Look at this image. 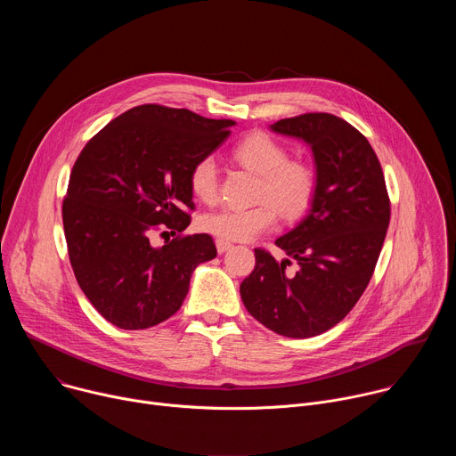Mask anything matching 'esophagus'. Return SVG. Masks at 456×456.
I'll return each mask as SVG.
<instances>
[{"label": "esophagus", "instance_id": "1", "mask_svg": "<svg viewBox=\"0 0 456 456\" xmlns=\"http://www.w3.org/2000/svg\"><path fill=\"white\" fill-rule=\"evenodd\" d=\"M232 248V243L231 241H225V240H216V250H218V254H224V252H227V250H231Z\"/></svg>", "mask_w": 456, "mask_h": 456}]
</instances>
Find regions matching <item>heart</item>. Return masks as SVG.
I'll use <instances>...</instances> for the list:
<instances>
[{
	"label": "heart",
	"mask_w": 456,
	"mask_h": 456,
	"mask_svg": "<svg viewBox=\"0 0 456 456\" xmlns=\"http://www.w3.org/2000/svg\"><path fill=\"white\" fill-rule=\"evenodd\" d=\"M234 159L254 175L262 176L257 200L248 209L224 208L202 216L200 227L225 241H247L276 224V209L287 220H296L310 208L317 180L310 166L289 160V150L265 134H250L234 150ZM189 185L194 197L211 204L218 197V164L204 157L191 167Z\"/></svg>",
	"instance_id": "heart-1"
}]
</instances>
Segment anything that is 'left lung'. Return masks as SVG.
<instances>
[{"label": "left lung", "instance_id": "1", "mask_svg": "<svg viewBox=\"0 0 456 456\" xmlns=\"http://www.w3.org/2000/svg\"><path fill=\"white\" fill-rule=\"evenodd\" d=\"M271 129L308 144L317 187L305 218L276 240L287 257L254 248L256 267L240 294L269 330L305 339L336 327L362 296L386 238L389 199L373 148L346 120L305 113ZM292 258L294 272L286 269Z\"/></svg>", "mask_w": 456, "mask_h": 456}]
</instances>
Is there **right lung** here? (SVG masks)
<instances>
[{
  "instance_id": "1",
  "label": "right lung",
  "mask_w": 456,
  "mask_h": 456,
  "mask_svg": "<svg viewBox=\"0 0 456 456\" xmlns=\"http://www.w3.org/2000/svg\"><path fill=\"white\" fill-rule=\"evenodd\" d=\"M229 118L142 104L88 141L70 173L62 225L77 283L122 330H142L183 303L192 271L216 257L209 234L150 243L160 227L182 232L191 218V167L231 135Z\"/></svg>"
}]
</instances>
